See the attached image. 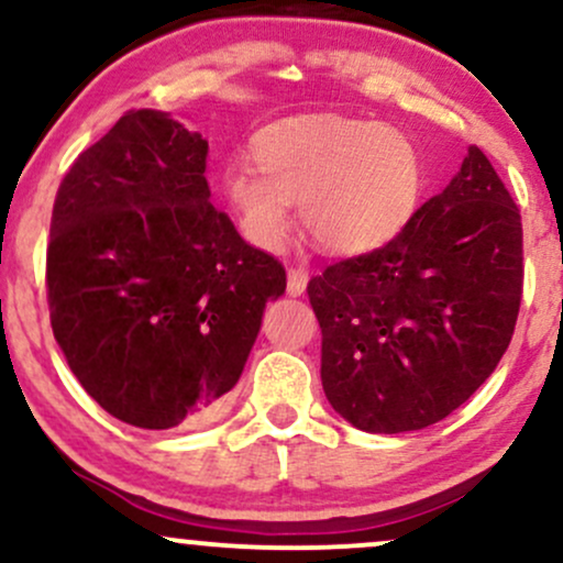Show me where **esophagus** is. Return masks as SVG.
<instances>
[{
  "instance_id": "34e87169",
  "label": "esophagus",
  "mask_w": 563,
  "mask_h": 563,
  "mask_svg": "<svg viewBox=\"0 0 563 563\" xmlns=\"http://www.w3.org/2000/svg\"><path fill=\"white\" fill-rule=\"evenodd\" d=\"M309 283V273L303 267H290L288 269V294L290 296H301L307 290Z\"/></svg>"
}]
</instances>
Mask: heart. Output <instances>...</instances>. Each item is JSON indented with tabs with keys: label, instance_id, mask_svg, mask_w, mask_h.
Listing matches in <instances>:
<instances>
[{
	"label": "heart",
	"instance_id": "1",
	"mask_svg": "<svg viewBox=\"0 0 563 563\" xmlns=\"http://www.w3.org/2000/svg\"><path fill=\"white\" fill-rule=\"evenodd\" d=\"M256 169L230 164L222 196L238 228L275 251L299 200L307 235L328 254L354 256L391 241L421 196V158L402 132L341 115H309L264 129L254 140Z\"/></svg>",
	"mask_w": 563,
	"mask_h": 563
}]
</instances>
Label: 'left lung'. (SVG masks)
<instances>
[{"mask_svg":"<svg viewBox=\"0 0 563 563\" xmlns=\"http://www.w3.org/2000/svg\"><path fill=\"white\" fill-rule=\"evenodd\" d=\"M521 288L519 206L471 147L389 243L309 280L328 402L371 434L442 421L506 354Z\"/></svg>","mask_w":563,"mask_h":563,"instance_id":"1","label":"left lung"}]
</instances>
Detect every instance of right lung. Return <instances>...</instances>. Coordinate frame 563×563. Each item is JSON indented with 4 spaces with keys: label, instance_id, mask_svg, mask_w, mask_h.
<instances>
[{
    "label": "right lung",
    "instance_id": "right-lung-1",
    "mask_svg": "<svg viewBox=\"0 0 563 563\" xmlns=\"http://www.w3.org/2000/svg\"><path fill=\"white\" fill-rule=\"evenodd\" d=\"M209 142L126 111L53 206L47 303L84 391L137 429L209 421L241 378L286 267L211 206Z\"/></svg>",
    "mask_w": 563,
    "mask_h": 563
}]
</instances>
